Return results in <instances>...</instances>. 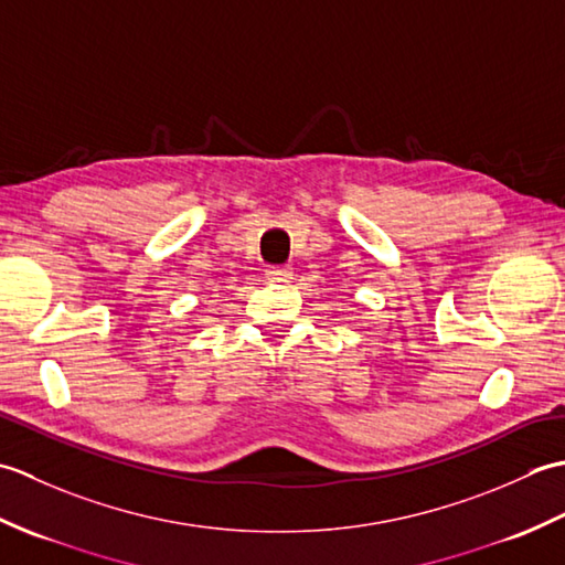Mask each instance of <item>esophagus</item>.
I'll return each mask as SVG.
<instances>
[{"label": "esophagus", "mask_w": 565, "mask_h": 565, "mask_svg": "<svg viewBox=\"0 0 565 565\" xmlns=\"http://www.w3.org/2000/svg\"><path fill=\"white\" fill-rule=\"evenodd\" d=\"M291 276H294V271L289 264H274V267L267 269V279L271 284H286V281H291Z\"/></svg>", "instance_id": "34e87169"}]
</instances>
